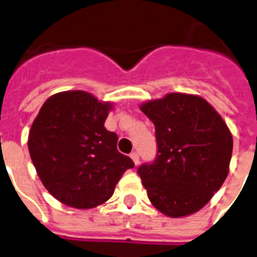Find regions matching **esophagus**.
Returning <instances> with one entry per match:
<instances>
[{
	"mask_svg": "<svg viewBox=\"0 0 257 257\" xmlns=\"http://www.w3.org/2000/svg\"><path fill=\"white\" fill-rule=\"evenodd\" d=\"M131 159L133 160L135 165H139V163H140V156H139V153H137V152L131 153Z\"/></svg>",
	"mask_w": 257,
	"mask_h": 257,
	"instance_id": "34e87169",
	"label": "esophagus"
}]
</instances>
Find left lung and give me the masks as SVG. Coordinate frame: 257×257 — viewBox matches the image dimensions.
<instances>
[{"instance_id":"8db88e82","label":"left lung","mask_w":257,"mask_h":257,"mask_svg":"<svg viewBox=\"0 0 257 257\" xmlns=\"http://www.w3.org/2000/svg\"><path fill=\"white\" fill-rule=\"evenodd\" d=\"M156 128L157 156L139 167L153 207L169 217L195 213L227 179L233 140L208 101L169 93L140 106Z\"/></svg>"}]
</instances>
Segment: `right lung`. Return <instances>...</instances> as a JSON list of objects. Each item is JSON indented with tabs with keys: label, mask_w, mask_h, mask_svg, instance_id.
Segmentation results:
<instances>
[{
	"label": "right lung",
	"mask_w": 257,
	"mask_h": 257,
	"mask_svg": "<svg viewBox=\"0 0 257 257\" xmlns=\"http://www.w3.org/2000/svg\"><path fill=\"white\" fill-rule=\"evenodd\" d=\"M110 102L84 90L50 96L29 132L30 159L44 187L65 205L89 209L112 197L131 157L117 151L118 137L104 126Z\"/></svg>",
	"instance_id": "1"
}]
</instances>
